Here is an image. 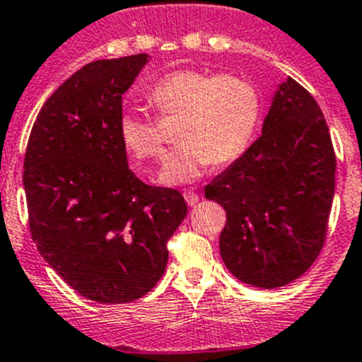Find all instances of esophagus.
I'll list each match as a JSON object with an SVG mask.
<instances>
[{
  "label": "esophagus",
  "instance_id": "34e87169",
  "mask_svg": "<svg viewBox=\"0 0 362 362\" xmlns=\"http://www.w3.org/2000/svg\"><path fill=\"white\" fill-rule=\"evenodd\" d=\"M185 201L188 206H195L199 203V195L195 192H185Z\"/></svg>",
  "mask_w": 362,
  "mask_h": 362
}]
</instances>
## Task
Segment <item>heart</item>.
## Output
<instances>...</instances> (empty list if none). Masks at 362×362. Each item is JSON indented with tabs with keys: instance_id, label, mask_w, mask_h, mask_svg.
Returning a JSON list of instances; mask_svg holds the SVG:
<instances>
[{
	"instance_id": "1",
	"label": "heart",
	"mask_w": 362,
	"mask_h": 362,
	"mask_svg": "<svg viewBox=\"0 0 362 362\" xmlns=\"http://www.w3.org/2000/svg\"><path fill=\"white\" fill-rule=\"evenodd\" d=\"M161 122H175L181 144L161 181L192 183L210 165H230L246 154L262 118V98L247 78L217 75L203 69H175L159 78L147 93ZM125 151L138 161L163 163L167 140L158 120L127 111L118 120Z\"/></svg>"
}]
</instances>
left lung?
<instances>
[{
    "label": "left lung",
    "instance_id": "8db88e82",
    "mask_svg": "<svg viewBox=\"0 0 362 362\" xmlns=\"http://www.w3.org/2000/svg\"><path fill=\"white\" fill-rule=\"evenodd\" d=\"M336 165L320 105L289 77L260 138L204 188L226 210L218 246L235 278L276 289L307 273L327 238Z\"/></svg>",
    "mask_w": 362,
    "mask_h": 362
}]
</instances>
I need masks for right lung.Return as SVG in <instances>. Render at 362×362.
<instances>
[{"label": "right lung", "instance_id": "1", "mask_svg": "<svg viewBox=\"0 0 362 362\" xmlns=\"http://www.w3.org/2000/svg\"><path fill=\"white\" fill-rule=\"evenodd\" d=\"M147 61L82 66L45 102L26 145L32 238L71 289L98 303H129L158 284L188 211L177 190L136 177L118 136L122 95Z\"/></svg>", "mask_w": 362, "mask_h": 362}]
</instances>
